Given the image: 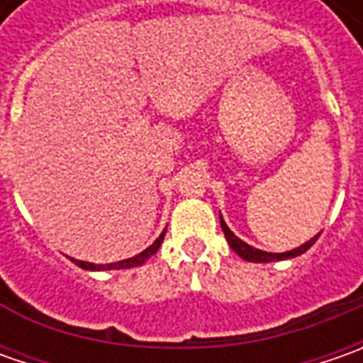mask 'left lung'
<instances>
[{
  "instance_id": "left-lung-1",
  "label": "left lung",
  "mask_w": 363,
  "mask_h": 363,
  "mask_svg": "<svg viewBox=\"0 0 363 363\" xmlns=\"http://www.w3.org/2000/svg\"><path fill=\"white\" fill-rule=\"evenodd\" d=\"M220 226H222V232H224V236H226V240L230 244V248L244 260H248V262H274V260H285V258H295L303 255L305 250H309L311 246L315 244V240L319 238V234L313 236L309 242L301 244L299 248H295V250H289V252H279V255H274V252H264V250H258V248H252V246H248L246 242H242L238 236H234V232L226 226V222L222 220L220 216Z\"/></svg>"
}]
</instances>
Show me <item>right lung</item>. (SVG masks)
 <instances>
[{
  "instance_id": "obj_1",
  "label": "right lung",
  "mask_w": 363,
  "mask_h": 363,
  "mask_svg": "<svg viewBox=\"0 0 363 363\" xmlns=\"http://www.w3.org/2000/svg\"><path fill=\"white\" fill-rule=\"evenodd\" d=\"M163 236H165V230L161 232L160 238L155 240V242L151 244V246H147L143 252H139V255H135L131 258H125V260H119V262H111V264H92V262H84V260H74V264H78L80 269H84V271H111V269H133V267H139V264H143L147 258L153 257L155 252H157V248L163 242Z\"/></svg>"
}]
</instances>
